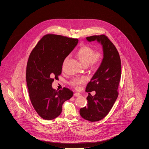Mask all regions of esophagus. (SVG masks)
<instances>
[{"instance_id": "esophagus-1", "label": "esophagus", "mask_w": 149, "mask_h": 149, "mask_svg": "<svg viewBox=\"0 0 149 149\" xmlns=\"http://www.w3.org/2000/svg\"><path fill=\"white\" fill-rule=\"evenodd\" d=\"M74 95L75 97H80L81 95V94H80V93H75L74 94Z\"/></svg>"}]
</instances>
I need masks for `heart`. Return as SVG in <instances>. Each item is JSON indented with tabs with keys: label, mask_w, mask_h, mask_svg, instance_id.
<instances>
[{
	"label": "heart",
	"mask_w": 149,
	"mask_h": 149,
	"mask_svg": "<svg viewBox=\"0 0 149 149\" xmlns=\"http://www.w3.org/2000/svg\"><path fill=\"white\" fill-rule=\"evenodd\" d=\"M77 56L81 64L83 66H88L89 64L94 66H97L102 61L103 53L101 51L95 52L94 49L92 47L84 46L78 51ZM68 58V57H66L65 61H66ZM86 79L85 78H75L71 81L70 84L72 86L78 88L79 85L80 84L84 83Z\"/></svg>",
	"instance_id": "b5f03b06"
}]
</instances>
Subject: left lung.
I'll list each match as a JSON object with an SVG mask.
<instances>
[{
	"instance_id": "left-lung-1",
	"label": "left lung",
	"mask_w": 149,
	"mask_h": 149,
	"mask_svg": "<svg viewBox=\"0 0 149 149\" xmlns=\"http://www.w3.org/2000/svg\"><path fill=\"white\" fill-rule=\"evenodd\" d=\"M88 42L97 41L102 46L103 57L97 70L86 85L87 106L80 109V116L86 120L96 122L105 117L118 97L117 89L121 76V63L118 52L104 35L86 38ZM94 90L96 94L90 93Z\"/></svg>"
}]
</instances>
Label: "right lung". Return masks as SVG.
<instances>
[{"mask_svg": "<svg viewBox=\"0 0 149 149\" xmlns=\"http://www.w3.org/2000/svg\"><path fill=\"white\" fill-rule=\"evenodd\" d=\"M77 38L46 35L29 55L26 69V81L32 104L44 120H51L62 112L64 102L73 92L64 88L57 91L52 87L55 79L61 74L64 60L78 44Z\"/></svg>", "mask_w": 149, "mask_h": 149, "instance_id": "add662e5", "label": "right lung"}]
</instances>
